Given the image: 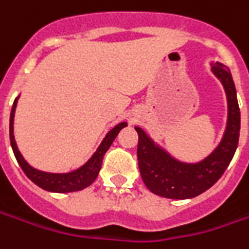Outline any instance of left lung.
Masks as SVG:
<instances>
[{
	"mask_svg": "<svg viewBox=\"0 0 249 249\" xmlns=\"http://www.w3.org/2000/svg\"><path fill=\"white\" fill-rule=\"evenodd\" d=\"M211 72L224 86L228 101V120L221 142L199 162H182L155 143L144 129L139 135L138 162L140 176L153 194L167 199H191L211 188L229 166L240 136V109L236 87L229 69L213 65Z\"/></svg>",
	"mask_w": 249,
	"mask_h": 249,
	"instance_id": "obj_1",
	"label": "left lung"
}]
</instances>
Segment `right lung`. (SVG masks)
<instances>
[{
	"instance_id": "right-lung-1",
	"label": "right lung",
	"mask_w": 249,
	"mask_h": 249,
	"mask_svg": "<svg viewBox=\"0 0 249 249\" xmlns=\"http://www.w3.org/2000/svg\"><path fill=\"white\" fill-rule=\"evenodd\" d=\"M20 96V95H18ZM18 96L15 99L13 106H12L11 111V120H9V138H11V146L13 150V154L18 160V165L23 169L25 176L31 180L34 184H36L45 191L49 192H58V194H67V192H76V191H82V189L87 188L92 182L95 181L98 177V173L102 166L103 157L106 151L109 150L111 143L114 142V139L118 135V132L123 128L126 126V123H120L114 128H111L110 131L106 133V136L103 138L101 144L98 146L96 151L89 158L83 166L77 167L76 170L68 172V173H50V172H42L35 167H32L21 153L18 151L16 140H15V135H13V120H15V111H16V106H18Z\"/></svg>"
}]
</instances>
